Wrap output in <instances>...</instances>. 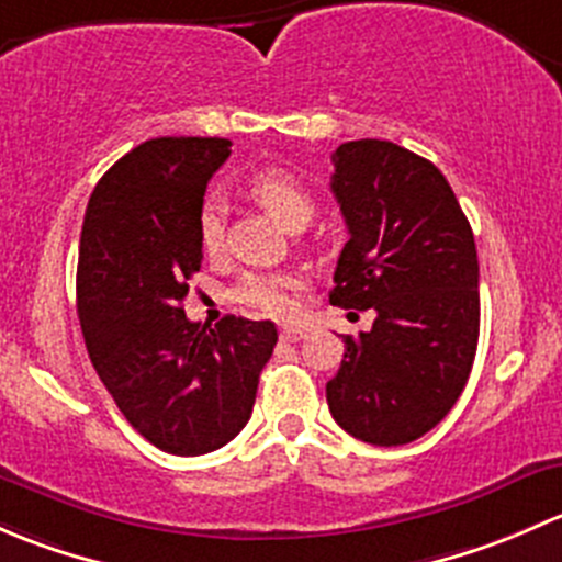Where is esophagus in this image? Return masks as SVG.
Instances as JSON below:
<instances>
[{"mask_svg": "<svg viewBox=\"0 0 562 562\" xmlns=\"http://www.w3.org/2000/svg\"><path fill=\"white\" fill-rule=\"evenodd\" d=\"M304 328H299V326H282L280 328V339L282 342H299V339L304 337Z\"/></svg>", "mask_w": 562, "mask_h": 562, "instance_id": "1", "label": "esophagus"}]
</instances>
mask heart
Returning a JSON list of instances; mask_svg holds the SVG:
<instances>
[{
	"mask_svg": "<svg viewBox=\"0 0 562 562\" xmlns=\"http://www.w3.org/2000/svg\"><path fill=\"white\" fill-rule=\"evenodd\" d=\"M249 195L288 231H302L315 214V198L310 187L299 176L282 168H269L249 179ZM198 245L206 255L223 249V206L217 201H206L198 209ZM234 299L241 307L269 317H293L299 313L302 282L291 274L277 271H252L241 277Z\"/></svg>",
	"mask_w": 562,
	"mask_h": 562,
	"instance_id": "heart-1",
	"label": "heart"
}]
</instances>
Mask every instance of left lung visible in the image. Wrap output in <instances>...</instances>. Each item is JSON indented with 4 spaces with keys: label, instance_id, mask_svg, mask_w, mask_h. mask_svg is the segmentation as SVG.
Returning a JSON list of instances; mask_svg holds the SVG:
<instances>
[{
    "label": "left lung",
    "instance_id": "8db88e82",
    "mask_svg": "<svg viewBox=\"0 0 562 562\" xmlns=\"http://www.w3.org/2000/svg\"><path fill=\"white\" fill-rule=\"evenodd\" d=\"M331 192L348 225L328 302L375 310L345 334L326 383L334 422L372 446H405L440 424L479 345V255L459 201L429 160L391 140L334 151Z\"/></svg>",
    "mask_w": 562,
    "mask_h": 562
}]
</instances>
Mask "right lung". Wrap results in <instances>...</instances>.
<instances>
[{"label":"right lung","mask_w":562,"mask_h":562,"mask_svg":"<svg viewBox=\"0 0 562 562\" xmlns=\"http://www.w3.org/2000/svg\"><path fill=\"white\" fill-rule=\"evenodd\" d=\"M228 138H151L113 162L89 198L78 249V321L100 381L157 449L198 457L245 429L271 321H187L201 269L198 209Z\"/></svg>","instance_id":"add662e5"}]
</instances>
